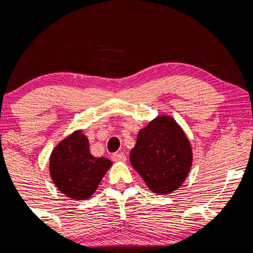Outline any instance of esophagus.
I'll list each match as a JSON object with an SVG mask.
<instances>
[{
	"label": "esophagus",
	"instance_id": "esophagus-1",
	"mask_svg": "<svg viewBox=\"0 0 253 253\" xmlns=\"http://www.w3.org/2000/svg\"><path fill=\"white\" fill-rule=\"evenodd\" d=\"M112 159L114 162H126V159H127V157H126V155H125V153H114V155L112 156Z\"/></svg>",
	"mask_w": 253,
	"mask_h": 253
}]
</instances>
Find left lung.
<instances>
[{"instance_id": "8db88e82", "label": "left lung", "mask_w": 253, "mask_h": 253, "mask_svg": "<svg viewBox=\"0 0 253 253\" xmlns=\"http://www.w3.org/2000/svg\"><path fill=\"white\" fill-rule=\"evenodd\" d=\"M130 164L153 193L178 189L193 161L189 140L173 119L159 117L139 130L130 151Z\"/></svg>"}]
</instances>
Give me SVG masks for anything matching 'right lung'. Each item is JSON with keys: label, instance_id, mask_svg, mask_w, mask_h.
Here are the masks:
<instances>
[{"label": "right lung", "instance_id": "obj_1", "mask_svg": "<svg viewBox=\"0 0 253 253\" xmlns=\"http://www.w3.org/2000/svg\"><path fill=\"white\" fill-rule=\"evenodd\" d=\"M110 167L108 158L91 156L81 130L60 141L50 157L52 181L64 195L76 200L91 196Z\"/></svg>", "mask_w": 253, "mask_h": 253}]
</instances>
